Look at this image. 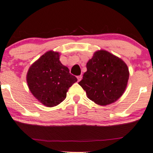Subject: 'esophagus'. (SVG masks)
Wrapping results in <instances>:
<instances>
[{
    "instance_id": "obj_1",
    "label": "esophagus",
    "mask_w": 153,
    "mask_h": 153,
    "mask_svg": "<svg viewBox=\"0 0 153 153\" xmlns=\"http://www.w3.org/2000/svg\"><path fill=\"white\" fill-rule=\"evenodd\" d=\"M82 76H77V80H78V82H80L81 79H82Z\"/></svg>"
}]
</instances>
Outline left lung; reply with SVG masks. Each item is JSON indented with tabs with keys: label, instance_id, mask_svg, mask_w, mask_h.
I'll return each mask as SVG.
<instances>
[{
	"label": "left lung",
	"instance_id": "obj_1",
	"mask_svg": "<svg viewBox=\"0 0 153 153\" xmlns=\"http://www.w3.org/2000/svg\"><path fill=\"white\" fill-rule=\"evenodd\" d=\"M87 71L79 84L87 97L100 105L115 102L123 95L129 78L128 66L121 59L105 50L94 52L86 64Z\"/></svg>",
	"mask_w": 153,
	"mask_h": 153
}]
</instances>
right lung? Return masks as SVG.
Masks as SVG:
<instances>
[{"mask_svg":"<svg viewBox=\"0 0 153 153\" xmlns=\"http://www.w3.org/2000/svg\"><path fill=\"white\" fill-rule=\"evenodd\" d=\"M27 83L33 95L43 105L53 107L62 102L76 76L59 61V53L48 51L28 69Z\"/></svg>","mask_w":153,"mask_h":153,"instance_id":"right-lung-1","label":"right lung"}]
</instances>
